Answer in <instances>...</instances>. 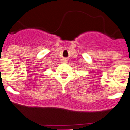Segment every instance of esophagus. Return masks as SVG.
Returning <instances> with one entry per match:
<instances>
[{
	"label": "esophagus",
	"instance_id": "34e87169",
	"mask_svg": "<svg viewBox=\"0 0 130 130\" xmlns=\"http://www.w3.org/2000/svg\"><path fill=\"white\" fill-rule=\"evenodd\" d=\"M61 62H62V63H67V60L66 59H62V61H61Z\"/></svg>",
	"mask_w": 130,
	"mask_h": 130
}]
</instances>
